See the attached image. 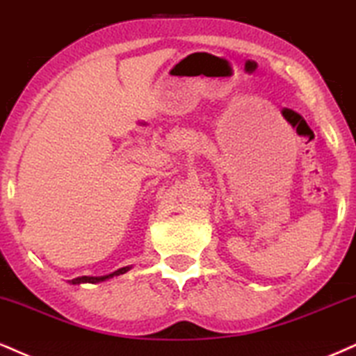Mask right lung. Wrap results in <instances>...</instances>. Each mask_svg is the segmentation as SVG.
<instances>
[{
	"mask_svg": "<svg viewBox=\"0 0 356 356\" xmlns=\"http://www.w3.org/2000/svg\"><path fill=\"white\" fill-rule=\"evenodd\" d=\"M124 271H128V268H121L118 271H115L113 275H108V277H78V278L70 280V283H73V285H78V283H98V282H104V280L115 277V275L124 273Z\"/></svg>",
	"mask_w": 356,
	"mask_h": 356,
	"instance_id": "obj_1",
	"label": "right lung"
}]
</instances>
